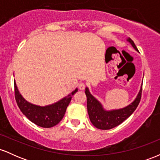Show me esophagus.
<instances>
[{
  "label": "esophagus",
  "instance_id": "esophagus-1",
  "mask_svg": "<svg viewBox=\"0 0 160 160\" xmlns=\"http://www.w3.org/2000/svg\"><path fill=\"white\" fill-rule=\"evenodd\" d=\"M79 89H80V90H83V89H85L86 88V84L84 83V82H80V83H79Z\"/></svg>",
  "mask_w": 160,
  "mask_h": 160
}]
</instances>
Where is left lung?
<instances>
[{
	"mask_svg": "<svg viewBox=\"0 0 160 160\" xmlns=\"http://www.w3.org/2000/svg\"><path fill=\"white\" fill-rule=\"evenodd\" d=\"M127 41L129 42L135 50L138 51L131 38H128ZM141 92L142 86L135 100L126 107L117 110L106 111L104 109L102 104L93 95H92L88 87H86L85 93L87 98V111L91 122L95 127L103 130L111 129L119 126L135 111L141 101Z\"/></svg>",
	"mask_w": 160,
	"mask_h": 160,
	"instance_id": "8db88e82",
	"label": "left lung"
}]
</instances>
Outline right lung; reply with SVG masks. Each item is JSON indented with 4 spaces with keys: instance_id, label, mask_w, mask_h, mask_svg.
Listing matches in <instances>:
<instances>
[{
    "instance_id": "1",
    "label": "right lung",
    "mask_w": 160,
    "mask_h": 160,
    "mask_svg": "<svg viewBox=\"0 0 160 160\" xmlns=\"http://www.w3.org/2000/svg\"><path fill=\"white\" fill-rule=\"evenodd\" d=\"M14 89L16 103L23 114L37 126L43 128L52 127L62 120L72 95L78 92V89H75L72 92L56 103L42 107L27 102L19 93L15 81Z\"/></svg>"
}]
</instances>
